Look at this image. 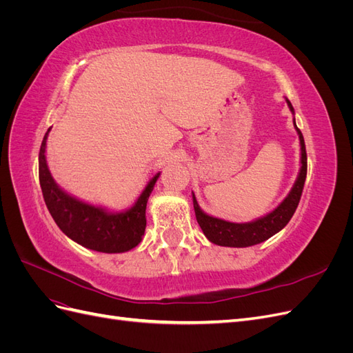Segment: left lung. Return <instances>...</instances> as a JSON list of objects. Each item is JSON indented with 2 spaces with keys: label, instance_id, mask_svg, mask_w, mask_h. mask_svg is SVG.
Segmentation results:
<instances>
[{
  "label": "left lung",
  "instance_id": "8db88e82",
  "mask_svg": "<svg viewBox=\"0 0 353 353\" xmlns=\"http://www.w3.org/2000/svg\"><path fill=\"white\" fill-rule=\"evenodd\" d=\"M287 104L293 112L292 103L287 100ZM294 126H296V122H294ZM296 130L299 134V140H301V150H302L301 174H299L290 194L284 199V201L279 208L272 210L271 213H268L266 216L258 221L248 222V223H234V222L222 221V219L206 215V213L199 208V203L193 194L196 219L199 222L203 234H205L212 243H215L218 245H228V248H249V245L259 244L265 240H268L270 237L274 236V234L281 231L287 225L288 221L292 219V216L294 215V212L297 209L299 201H301L306 172H307L305 140L301 130H299L297 126Z\"/></svg>",
  "mask_w": 353,
  "mask_h": 353
}]
</instances>
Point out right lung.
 <instances>
[{
    "label": "right lung",
    "instance_id": "right-lung-1",
    "mask_svg": "<svg viewBox=\"0 0 353 353\" xmlns=\"http://www.w3.org/2000/svg\"><path fill=\"white\" fill-rule=\"evenodd\" d=\"M47 131L39 148V184L46 205L59 228L83 248L103 253H122L134 249L145 231V208L160 174H156L135 205L126 212L112 213L83 203L65 193L52 179L47 160Z\"/></svg>",
    "mask_w": 353,
    "mask_h": 353
}]
</instances>
